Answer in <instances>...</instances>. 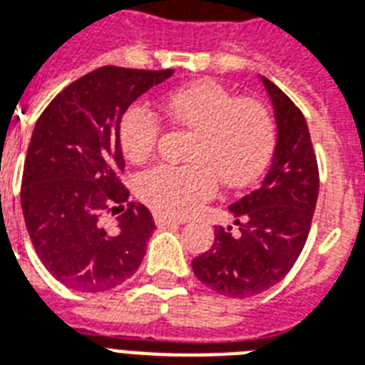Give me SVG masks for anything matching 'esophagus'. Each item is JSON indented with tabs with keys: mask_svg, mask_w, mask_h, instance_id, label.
I'll return each mask as SVG.
<instances>
[{
	"mask_svg": "<svg viewBox=\"0 0 365 365\" xmlns=\"http://www.w3.org/2000/svg\"><path fill=\"white\" fill-rule=\"evenodd\" d=\"M154 222H156V227L160 229H164V227H178V225H182V221H178V219H172V217H166V215H154Z\"/></svg>",
	"mask_w": 365,
	"mask_h": 365,
	"instance_id": "obj_1",
	"label": "esophagus"
}]
</instances>
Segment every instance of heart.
Wrapping results in <instances>:
<instances>
[{"label": "heart", "mask_w": 365, "mask_h": 365, "mask_svg": "<svg viewBox=\"0 0 365 365\" xmlns=\"http://www.w3.org/2000/svg\"><path fill=\"white\" fill-rule=\"evenodd\" d=\"M162 107L193 136L187 148L191 164H160L138 178V195L156 213L185 217L213 197L219 180L227 187H246L269 166L275 123L258 99H237L221 83L201 80L166 93ZM158 136L160 120L146 105L133 103L123 111L119 144L125 158H148Z\"/></svg>", "instance_id": "obj_1"}]
</instances>
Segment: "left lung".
<instances>
[{
	"instance_id": "8db88e82",
	"label": "left lung",
	"mask_w": 365,
	"mask_h": 365,
	"mask_svg": "<svg viewBox=\"0 0 365 365\" xmlns=\"http://www.w3.org/2000/svg\"><path fill=\"white\" fill-rule=\"evenodd\" d=\"M274 103L277 140L260 187L229 207L238 225L215 229L213 246L191 268L209 289L232 299L254 297L282 282L309 237L319 197V166L299 107L262 76Z\"/></svg>"
}]
</instances>
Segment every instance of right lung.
Segmentation results:
<instances>
[{"label":"right lung","mask_w":365,"mask_h":365,"mask_svg":"<svg viewBox=\"0 0 365 365\" xmlns=\"http://www.w3.org/2000/svg\"><path fill=\"white\" fill-rule=\"evenodd\" d=\"M172 74L97 68L60 91L36 120L21 207L44 268L72 289H113L143 262L156 225L146 207L127 203L119 119L136 97ZM119 210L120 229L107 233L101 217Z\"/></svg>","instance_id":"1"}]
</instances>
